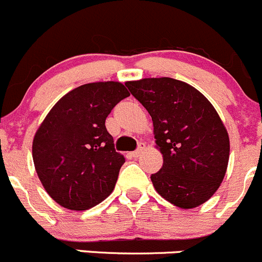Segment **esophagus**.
Listing matches in <instances>:
<instances>
[{
  "label": "esophagus",
  "mask_w": 262,
  "mask_h": 262,
  "mask_svg": "<svg viewBox=\"0 0 262 262\" xmlns=\"http://www.w3.org/2000/svg\"><path fill=\"white\" fill-rule=\"evenodd\" d=\"M144 149H145L144 144H141V145H140V146H139V149L135 150V151L131 152V157H132V158H139L140 155H141V152L144 151Z\"/></svg>",
  "instance_id": "esophagus-1"
}]
</instances>
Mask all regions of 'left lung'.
Returning <instances> with one entry per match:
<instances>
[{"label":"left lung","mask_w":262,"mask_h":262,"mask_svg":"<svg viewBox=\"0 0 262 262\" xmlns=\"http://www.w3.org/2000/svg\"><path fill=\"white\" fill-rule=\"evenodd\" d=\"M146 108L154 126L163 167L151 174L155 191L181 209L209 200L224 180L229 136L208 98L172 77H146L125 82Z\"/></svg>","instance_id":"8db88e82"}]
</instances>
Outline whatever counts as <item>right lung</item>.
Wrapping results in <instances>:
<instances>
[{
  "label": "right lung",
  "instance_id": "right-lung-1",
  "mask_svg": "<svg viewBox=\"0 0 262 262\" xmlns=\"http://www.w3.org/2000/svg\"><path fill=\"white\" fill-rule=\"evenodd\" d=\"M130 93L122 82L84 84L52 107L33 139L44 190L62 208L82 211L112 193L125 157L115 150L105 118Z\"/></svg>",
  "mask_w": 262,
  "mask_h": 262
}]
</instances>
